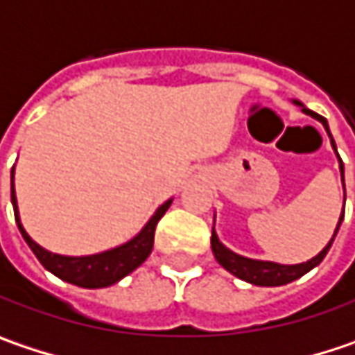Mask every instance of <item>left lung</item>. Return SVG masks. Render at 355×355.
Listing matches in <instances>:
<instances>
[{"mask_svg":"<svg viewBox=\"0 0 355 355\" xmlns=\"http://www.w3.org/2000/svg\"><path fill=\"white\" fill-rule=\"evenodd\" d=\"M293 103H295V105H299L303 113L317 119V121L325 127V131H327V135H329V139H331V147H334V151L338 153V147H336V141H334L331 133H329L327 121H325L321 114H317L313 113V111H309V109H305L299 101H293ZM338 159H340V169H342V182H343V164H342L340 153H338ZM343 204H345V184H343ZM342 220H343V212L342 216H340V222H338V226H336V232H334L331 241L327 242V246H325L317 257H313L311 261L301 263V265H279V263H270V261H257V259H246V257H241V254L232 252L230 248H226L222 242L218 241V234H216L214 228H212V252H214L216 261L224 266L228 272H232L234 277H239V279L246 281V283H252V285H259V287H279V285H287V283H291V281H295V279L303 277L305 272H309L311 268H315V266L325 259L327 250L331 248L334 239H336V234H338V230H340V226H342Z\"/></svg>","mask_w":355,"mask_h":355,"instance_id":"obj_1","label":"left lung"}]
</instances>
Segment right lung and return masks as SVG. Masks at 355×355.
I'll return each instance as SVG.
<instances>
[{"label": "right lung", "instance_id": "obj_1", "mask_svg": "<svg viewBox=\"0 0 355 355\" xmlns=\"http://www.w3.org/2000/svg\"><path fill=\"white\" fill-rule=\"evenodd\" d=\"M12 204L13 214L17 228L24 236V241L28 242V246L32 248V252L36 254L42 266L46 270H50L52 275H56L58 279H62L66 283H72L76 287H85V289H101V287H111L116 281H121L123 277H127L129 272H133L137 266L145 263V259L151 254L153 248V236H155V226L162 220V216L167 212V208L171 206V200L164 202L155 214L149 218V222L141 228L137 236H133L129 242L114 246L111 250L98 252V254H89V257H64L50 252L46 248H42L38 242L30 239V234L26 232V228L21 226L19 220V210H17V198L13 190V167H12Z\"/></svg>", "mask_w": 355, "mask_h": 355}]
</instances>
